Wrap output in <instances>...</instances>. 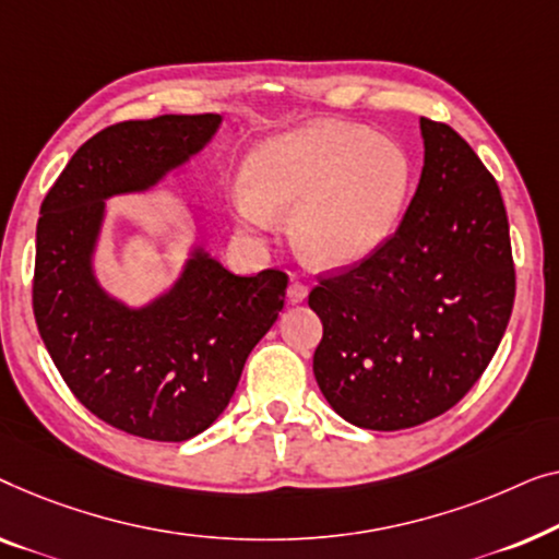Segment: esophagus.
<instances>
[{
    "label": "esophagus",
    "instance_id": "esophagus-1",
    "mask_svg": "<svg viewBox=\"0 0 559 559\" xmlns=\"http://www.w3.org/2000/svg\"><path fill=\"white\" fill-rule=\"evenodd\" d=\"M306 296H309V288H306L304 283H298V281L290 283V286H288V301L290 304H301Z\"/></svg>",
    "mask_w": 559,
    "mask_h": 559
}]
</instances>
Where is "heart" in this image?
Here are the masks:
<instances>
[{
  "label": "heart",
  "instance_id": "heart-1",
  "mask_svg": "<svg viewBox=\"0 0 559 559\" xmlns=\"http://www.w3.org/2000/svg\"><path fill=\"white\" fill-rule=\"evenodd\" d=\"M413 187L411 156L361 126L309 121L265 139L242 167L233 215L250 233L288 212L296 253L319 269H347L382 248Z\"/></svg>",
  "mask_w": 559,
  "mask_h": 559
}]
</instances>
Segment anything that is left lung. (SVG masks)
<instances>
[{
  "label": "left lung",
  "instance_id": "left-lung-1",
  "mask_svg": "<svg viewBox=\"0 0 559 559\" xmlns=\"http://www.w3.org/2000/svg\"><path fill=\"white\" fill-rule=\"evenodd\" d=\"M420 185L395 235L324 278L313 374L326 403L367 430L433 420L474 388L514 306L509 219L497 179L451 126L420 119Z\"/></svg>",
  "mask_w": 559,
  "mask_h": 559
}]
</instances>
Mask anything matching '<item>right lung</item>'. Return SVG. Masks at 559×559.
I'll return each instance as SVG.
<instances>
[{
    "label": "right lung",
    "instance_id": "right-lung-1",
    "mask_svg": "<svg viewBox=\"0 0 559 559\" xmlns=\"http://www.w3.org/2000/svg\"><path fill=\"white\" fill-rule=\"evenodd\" d=\"M219 114H167L98 131L45 194L33 309L73 395L123 433L182 443L219 418L246 359L276 324L288 276H235L192 242L179 276L146 304L96 273L108 200L152 192L215 139Z\"/></svg>",
    "mask_w": 559,
    "mask_h": 559
}]
</instances>
